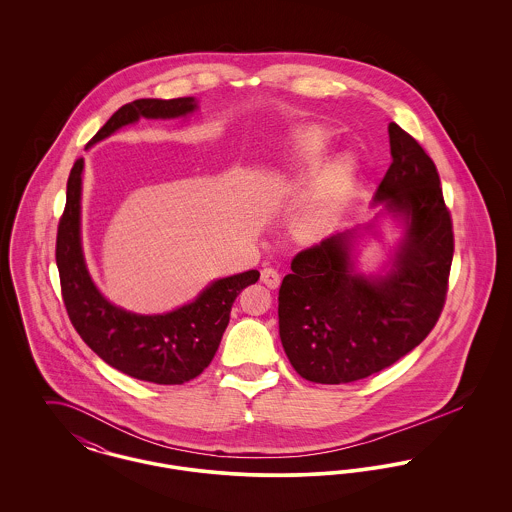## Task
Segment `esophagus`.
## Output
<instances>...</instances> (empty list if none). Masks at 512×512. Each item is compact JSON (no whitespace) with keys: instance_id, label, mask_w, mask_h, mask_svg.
Listing matches in <instances>:
<instances>
[{"instance_id":"1","label":"esophagus","mask_w":512,"mask_h":512,"mask_svg":"<svg viewBox=\"0 0 512 512\" xmlns=\"http://www.w3.org/2000/svg\"><path fill=\"white\" fill-rule=\"evenodd\" d=\"M261 280H263V284L268 286L270 290H276V288L280 286L282 276H280V272H278L276 268L268 267L261 270Z\"/></svg>"}]
</instances>
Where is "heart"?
<instances>
[{"mask_svg":"<svg viewBox=\"0 0 512 512\" xmlns=\"http://www.w3.org/2000/svg\"><path fill=\"white\" fill-rule=\"evenodd\" d=\"M330 144L332 138L326 128L317 124L303 128L293 142L290 159L292 171H309L317 167L328 155ZM351 174L353 163L349 157H340L318 172L295 219L297 234H301L303 238H317L332 226L345 203Z\"/></svg>","mask_w":512,"mask_h":512,"instance_id":"heart-1","label":"heart"}]
</instances>
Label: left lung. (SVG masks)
I'll use <instances>...</instances> for the list:
<instances>
[{
  "label": "left lung",
  "mask_w": 512,
  "mask_h": 512,
  "mask_svg": "<svg viewBox=\"0 0 512 512\" xmlns=\"http://www.w3.org/2000/svg\"><path fill=\"white\" fill-rule=\"evenodd\" d=\"M390 169L374 199L403 215L405 240L386 278L349 270V238L299 251L278 292L280 340L295 372L317 384L363 380L397 363L436 326L455 238L434 161L395 122Z\"/></svg>",
  "instance_id": "1"
}]
</instances>
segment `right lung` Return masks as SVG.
<instances>
[{
	"label": "right lung",
	"instance_id": "1",
	"mask_svg": "<svg viewBox=\"0 0 512 512\" xmlns=\"http://www.w3.org/2000/svg\"><path fill=\"white\" fill-rule=\"evenodd\" d=\"M194 98L136 99L105 122L88 146L124 124L146 119H172L194 111ZM84 161L76 159L67 182V203L57 226L55 263L61 295L74 330L105 363L124 374L161 386L194 380L219 349L240 292L259 280L247 270L213 282L194 303L167 315H134L111 305L94 286L80 247V184Z\"/></svg>",
	"mask_w": 512,
	"mask_h": 512
}]
</instances>
